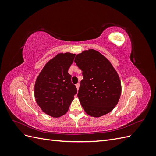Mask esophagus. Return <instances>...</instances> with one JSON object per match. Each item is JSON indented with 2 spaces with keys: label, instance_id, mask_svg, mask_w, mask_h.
Wrapping results in <instances>:
<instances>
[{
  "label": "esophagus",
  "instance_id": "34e87169",
  "mask_svg": "<svg viewBox=\"0 0 156 156\" xmlns=\"http://www.w3.org/2000/svg\"><path fill=\"white\" fill-rule=\"evenodd\" d=\"M75 86H76V88L77 89V90H79V83H77V84H75Z\"/></svg>",
  "mask_w": 156,
  "mask_h": 156
}]
</instances>
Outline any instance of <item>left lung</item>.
Returning <instances> with one entry per match:
<instances>
[{"label": "left lung", "instance_id": "left-lung-1", "mask_svg": "<svg viewBox=\"0 0 156 156\" xmlns=\"http://www.w3.org/2000/svg\"><path fill=\"white\" fill-rule=\"evenodd\" d=\"M74 62L83 71L77 96L87 114L100 117L110 112L121 95L120 77L106 57L94 49L76 55Z\"/></svg>", "mask_w": 156, "mask_h": 156}]
</instances>
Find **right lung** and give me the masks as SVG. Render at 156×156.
Masks as SVG:
<instances>
[{
  "mask_svg": "<svg viewBox=\"0 0 156 156\" xmlns=\"http://www.w3.org/2000/svg\"><path fill=\"white\" fill-rule=\"evenodd\" d=\"M75 54L59 53L45 65L37 76L34 85L36 103L44 112L52 117L63 116L77 90L72 83L68 69Z\"/></svg>",
  "mask_w": 156,
  "mask_h": 156,
  "instance_id": "1",
  "label": "right lung"
}]
</instances>
